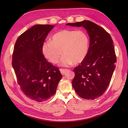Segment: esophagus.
<instances>
[{"label": "esophagus", "mask_w": 128, "mask_h": 128, "mask_svg": "<svg viewBox=\"0 0 128 128\" xmlns=\"http://www.w3.org/2000/svg\"><path fill=\"white\" fill-rule=\"evenodd\" d=\"M66 70H67V69H60V72L61 74L62 75L65 74V72H66Z\"/></svg>", "instance_id": "esophagus-1"}]
</instances>
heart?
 Instances as JSON below:
<instances>
[{
  "label": "heart",
  "mask_w": 128,
  "mask_h": 128,
  "mask_svg": "<svg viewBox=\"0 0 128 128\" xmlns=\"http://www.w3.org/2000/svg\"><path fill=\"white\" fill-rule=\"evenodd\" d=\"M89 37L85 31L63 30L53 35L51 41L43 44V55L51 62H58L62 54H64L60 62L62 66H68L73 63L79 64L88 55Z\"/></svg>",
  "instance_id": "heart-1"
}]
</instances>
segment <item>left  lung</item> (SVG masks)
<instances>
[{
    "label": "left lung",
    "mask_w": 128,
    "mask_h": 128,
    "mask_svg": "<svg viewBox=\"0 0 128 128\" xmlns=\"http://www.w3.org/2000/svg\"><path fill=\"white\" fill-rule=\"evenodd\" d=\"M66 25L84 27L90 37L88 55L73 70L75 77L72 86L82 98H97L109 86L116 67V58L112 37L102 27L90 21Z\"/></svg>",
    "instance_id": "left-lung-1"
}]
</instances>
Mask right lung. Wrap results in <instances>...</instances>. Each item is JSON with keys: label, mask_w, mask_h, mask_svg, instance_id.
<instances>
[{"label": "right lung", "mask_w": 128, "mask_h": 128, "mask_svg": "<svg viewBox=\"0 0 128 128\" xmlns=\"http://www.w3.org/2000/svg\"><path fill=\"white\" fill-rule=\"evenodd\" d=\"M50 25H36L18 37L12 58L18 84L23 93L38 102L46 101L56 94L62 75L59 68L49 62L42 48Z\"/></svg>", "instance_id": "right-lung-1"}]
</instances>
